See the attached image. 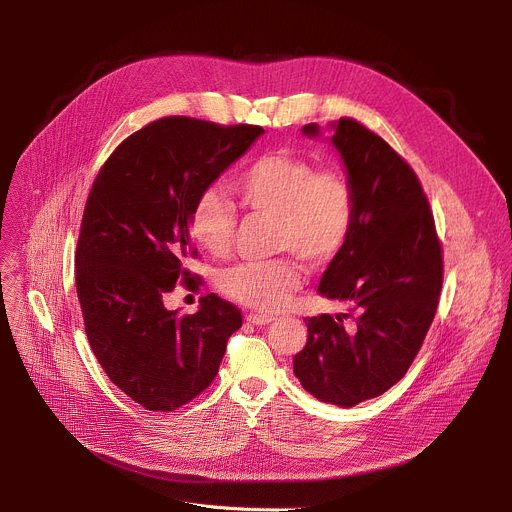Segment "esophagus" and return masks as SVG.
<instances>
[{"label": "esophagus", "instance_id": "34e87169", "mask_svg": "<svg viewBox=\"0 0 512 512\" xmlns=\"http://www.w3.org/2000/svg\"><path fill=\"white\" fill-rule=\"evenodd\" d=\"M247 322H251V324H255V326H265V324H271V322H273V316L249 314V316H247Z\"/></svg>", "mask_w": 512, "mask_h": 512}]
</instances>
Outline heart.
<instances>
[{
	"mask_svg": "<svg viewBox=\"0 0 512 512\" xmlns=\"http://www.w3.org/2000/svg\"><path fill=\"white\" fill-rule=\"evenodd\" d=\"M231 190L249 216L269 218L275 251H289L312 267L328 265L346 245L356 214V194L340 170H318L310 160L289 152L257 158L235 176ZM190 235L212 257L231 251L237 212L214 190L202 192L190 210ZM223 294L259 310H281L300 287L291 259L241 263L218 279Z\"/></svg>",
	"mask_w": 512,
	"mask_h": 512,
	"instance_id": "obj_1",
	"label": "heart"
}]
</instances>
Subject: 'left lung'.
Returning <instances> with one entry per match:
<instances>
[{
    "mask_svg": "<svg viewBox=\"0 0 512 512\" xmlns=\"http://www.w3.org/2000/svg\"><path fill=\"white\" fill-rule=\"evenodd\" d=\"M334 127L356 214L318 291L344 302L346 314L306 318L308 342L294 356V373L316 399L352 407L409 371L440 304L444 251L413 168L360 121L342 117ZM304 133L318 135V125Z\"/></svg>",
    "mask_w": 512,
    "mask_h": 512,
    "instance_id": "obj_1",
    "label": "left lung"
}]
</instances>
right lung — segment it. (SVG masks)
Wrapping results in <instances>:
<instances>
[{"mask_svg": "<svg viewBox=\"0 0 512 512\" xmlns=\"http://www.w3.org/2000/svg\"><path fill=\"white\" fill-rule=\"evenodd\" d=\"M263 127L162 117L123 139L101 166L75 253L89 344L107 377L148 411H174L216 377L241 310L208 294L196 314L166 310L176 283L198 289L190 210Z\"/></svg>", "mask_w": 512, "mask_h": 512, "instance_id": "1", "label": "right lung"}]
</instances>
